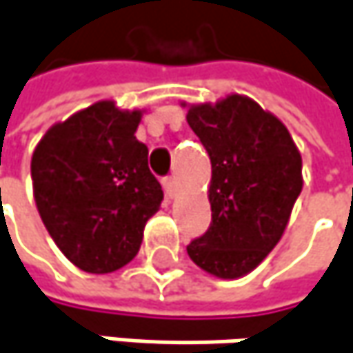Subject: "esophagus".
Masks as SVG:
<instances>
[{"instance_id": "esophagus-1", "label": "esophagus", "mask_w": 353, "mask_h": 353, "mask_svg": "<svg viewBox=\"0 0 353 353\" xmlns=\"http://www.w3.org/2000/svg\"><path fill=\"white\" fill-rule=\"evenodd\" d=\"M163 188H165V194H167L168 199H172V196H174V192H176V181H174L172 176L163 179Z\"/></svg>"}]
</instances>
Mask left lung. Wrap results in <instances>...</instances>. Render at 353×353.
I'll list each match as a JSON object with an SVG mask.
<instances>
[{
  "mask_svg": "<svg viewBox=\"0 0 353 353\" xmlns=\"http://www.w3.org/2000/svg\"><path fill=\"white\" fill-rule=\"evenodd\" d=\"M186 121L212 165V222L186 252L204 272L234 280L252 272L284 234L304 185L302 157L278 117L238 93L188 105Z\"/></svg>",
  "mask_w": 353,
  "mask_h": 353,
  "instance_id": "8db88e82",
  "label": "left lung"
}]
</instances>
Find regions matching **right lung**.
I'll list each match as a JSON object with an SVG mask.
<instances>
[{
	"label": "right lung",
	"instance_id": "right-lung-1",
	"mask_svg": "<svg viewBox=\"0 0 353 353\" xmlns=\"http://www.w3.org/2000/svg\"><path fill=\"white\" fill-rule=\"evenodd\" d=\"M143 111L99 101L55 123L31 157L33 196L63 254L89 274L115 272L137 256L163 188L134 132Z\"/></svg>",
	"mask_w": 353,
	"mask_h": 353
}]
</instances>
